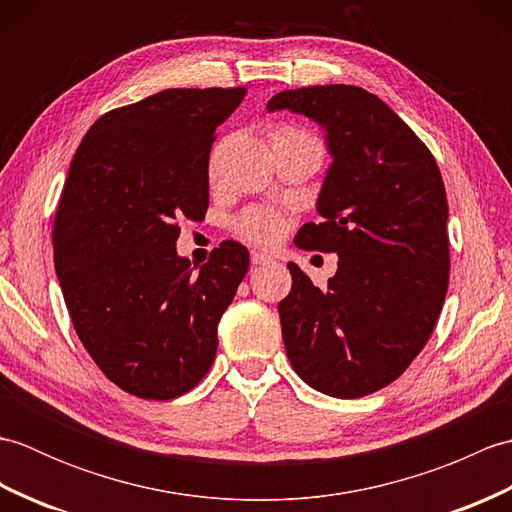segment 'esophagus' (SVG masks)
Here are the masks:
<instances>
[{"label": "esophagus", "mask_w": 512, "mask_h": 512, "mask_svg": "<svg viewBox=\"0 0 512 512\" xmlns=\"http://www.w3.org/2000/svg\"><path fill=\"white\" fill-rule=\"evenodd\" d=\"M268 262H273V257L262 253V250H253V253H250V264H253V266H262V264H268Z\"/></svg>", "instance_id": "34e87169"}]
</instances>
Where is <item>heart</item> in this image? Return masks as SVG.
Masks as SVG:
<instances>
[{"instance_id":"obj_1","label":"heart","mask_w":512,"mask_h":512,"mask_svg":"<svg viewBox=\"0 0 512 512\" xmlns=\"http://www.w3.org/2000/svg\"><path fill=\"white\" fill-rule=\"evenodd\" d=\"M303 134L306 132H301V129H297V127L279 125L273 129V140L284 138V136H303ZM284 228H286L284 215L273 211V209H262V206L242 213L235 222L237 235H242L244 239H248V242L264 244V246L277 242L281 233H284Z\"/></svg>"}]
</instances>
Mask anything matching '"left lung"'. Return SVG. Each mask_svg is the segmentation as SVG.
<instances>
[{
    "instance_id": "1",
    "label": "left lung",
    "mask_w": 512,
    "mask_h": 512,
    "mask_svg": "<svg viewBox=\"0 0 512 512\" xmlns=\"http://www.w3.org/2000/svg\"><path fill=\"white\" fill-rule=\"evenodd\" d=\"M328 132L332 167L295 244L339 255L328 288L288 264L281 334L295 372L321 394L361 398L405 372L436 328L449 288L447 191L413 129L356 85H312L268 101Z\"/></svg>"
}]
</instances>
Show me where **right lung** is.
Here are the masks:
<instances>
[{
	"label": "right lung",
	"mask_w": 512,
	"mask_h": 512,
	"mask_svg": "<svg viewBox=\"0 0 512 512\" xmlns=\"http://www.w3.org/2000/svg\"><path fill=\"white\" fill-rule=\"evenodd\" d=\"M246 88H173L103 114L70 162L52 226L54 270L76 334L127 394L171 400L209 372L217 323L248 270L237 242L195 273L182 220L209 209L215 129Z\"/></svg>",
	"instance_id": "1"
}]
</instances>
